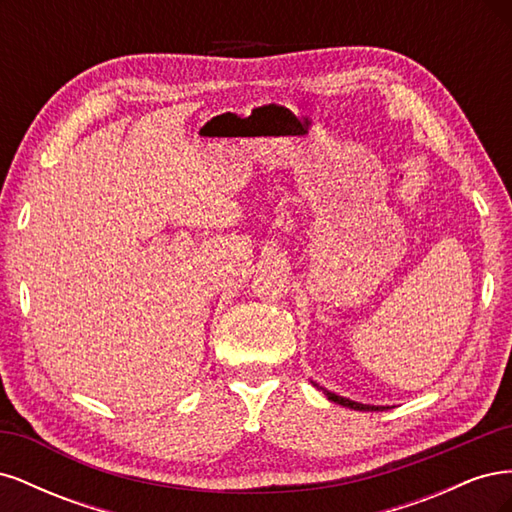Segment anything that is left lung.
<instances>
[{
  "instance_id": "obj_1",
  "label": "left lung",
  "mask_w": 512,
  "mask_h": 512,
  "mask_svg": "<svg viewBox=\"0 0 512 512\" xmlns=\"http://www.w3.org/2000/svg\"><path fill=\"white\" fill-rule=\"evenodd\" d=\"M312 384L316 386L318 391H322L324 395H327V399H329V401H333V404L344 406V408H350V410H365V412H378V410H386V406H369V404H359V401H352V399H348V397H342V395H337V393H333V391H327V389H324V386L316 384L314 380H312Z\"/></svg>"
}]
</instances>
